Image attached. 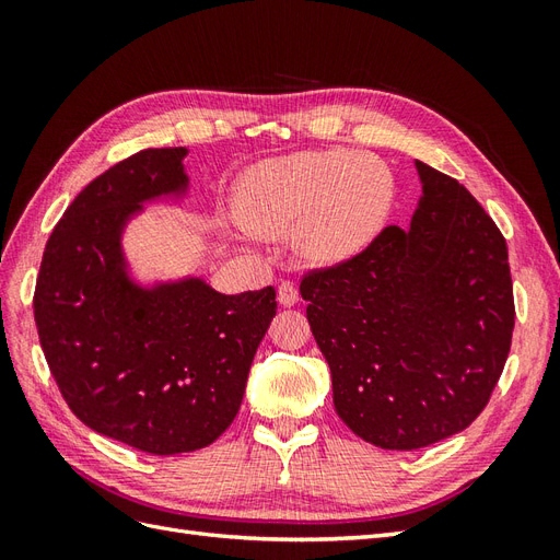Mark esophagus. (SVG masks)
<instances>
[{
	"label": "esophagus",
	"mask_w": 560,
	"mask_h": 560,
	"mask_svg": "<svg viewBox=\"0 0 560 560\" xmlns=\"http://www.w3.org/2000/svg\"><path fill=\"white\" fill-rule=\"evenodd\" d=\"M278 301L282 303V306H294V303L299 301V290L296 284L292 280H282L280 287H278Z\"/></svg>",
	"instance_id": "34e87169"
}]
</instances>
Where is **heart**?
Masks as SVG:
<instances>
[{
  "label": "heart",
  "instance_id": "b5f03b06",
  "mask_svg": "<svg viewBox=\"0 0 560 560\" xmlns=\"http://www.w3.org/2000/svg\"><path fill=\"white\" fill-rule=\"evenodd\" d=\"M395 194V175L376 156L350 149L301 151L252 173L243 219L259 235H280L296 225L301 257L331 264L374 241Z\"/></svg>",
  "mask_w": 560,
  "mask_h": 560
}]
</instances>
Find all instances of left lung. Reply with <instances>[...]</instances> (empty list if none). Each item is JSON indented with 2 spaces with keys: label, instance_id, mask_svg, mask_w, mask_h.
<instances>
[{
  "label": "left lung",
  "instance_id": "8db88e82",
  "mask_svg": "<svg viewBox=\"0 0 560 560\" xmlns=\"http://www.w3.org/2000/svg\"><path fill=\"white\" fill-rule=\"evenodd\" d=\"M411 229L301 278L334 406L364 442L413 451L471 425L512 348L506 243L463 184L416 161Z\"/></svg>",
  "mask_w": 560,
  "mask_h": 560
}]
</instances>
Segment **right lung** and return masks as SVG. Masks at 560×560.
Segmentation results:
<instances>
[{"label": "right lung", "instance_id": "1", "mask_svg": "<svg viewBox=\"0 0 560 560\" xmlns=\"http://www.w3.org/2000/svg\"><path fill=\"white\" fill-rule=\"evenodd\" d=\"M184 147L144 149L93 179L46 243L35 287L44 358L91 430L151 455L212 444L238 413L276 290L202 280L135 287L118 235L140 202L186 189Z\"/></svg>", "mask_w": 560, "mask_h": 560}]
</instances>
